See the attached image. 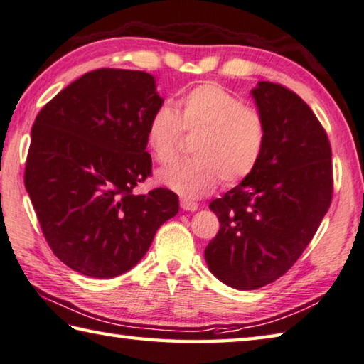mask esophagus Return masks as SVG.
Returning <instances> with one entry per match:
<instances>
[{
  "label": "esophagus",
  "mask_w": 364,
  "mask_h": 364,
  "mask_svg": "<svg viewBox=\"0 0 364 364\" xmlns=\"http://www.w3.org/2000/svg\"><path fill=\"white\" fill-rule=\"evenodd\" d=\"M181 208L183 209V211H188V213H195L196 209H198V205L193 201H187V200H182L181 201Z\"/></svg>",
  "instance_id": "esophagus-1"
}]
</instances>
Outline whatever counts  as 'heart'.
<instances>
[{"label": "heart", "mask_w": 364, "mask_h": 364, "mask_svg": "<svg viewBox=\"0 0 364 364\" xmlns=\"http://www.w3.org/2000/svg\"><path fill=\"white\" fill-rule=\"evenodd\" d=\"M198 132L195 158L181 159L156 178L182 198L198 200L214 192L222 181L238 183L256 169L265 146V123L260 113L219 85L206 82L183 94L177 108L159 105L145 127V142L158 163L174 159L182 136Z\"/></svg>", "instance_id": "b5f03b06"}]
</instances>
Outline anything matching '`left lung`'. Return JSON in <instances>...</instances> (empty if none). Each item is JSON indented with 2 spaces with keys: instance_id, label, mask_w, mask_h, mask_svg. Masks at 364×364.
<instances>
[{
  "instance_id": "obj_1",
  "label": "left lung",
  "mask_w": 364,
  "mask_h": 364,
  "mask_svg": "<svg viewBox=\"0 0 364 364\" xmlns=\"http://www.w3.org/2000/svg\"><path fill=\"white\" fill-rule=\"evenodd\" d=\"M251 95L265 123L264 153L250 176L209 205L220 228L205 250L213 275L243 291L294 265L333 198L331 145L311 108L269 81Z\"/></svg>"
}]
</instances>
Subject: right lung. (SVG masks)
Instances as JSON below:
<instances>
[{
    "mask_svg": "<svg viewBox=\"0 0 364 364\" xmlns=\"http://www.w3.org/2000/svg\"><path fill=\"white\" fill-rule=\"evenodd\" d=\"M163 102L150 73L99 68L38 113L25 188L50 250L81 275L131 270L178 213L168 188L134 193L151 172L145 127Z\"/></svg>",
    "mask_w": 364,
    "mask_h": 364,
    "instance_id": "obj_1",
    "label": "right lung"
}]
</instances>
